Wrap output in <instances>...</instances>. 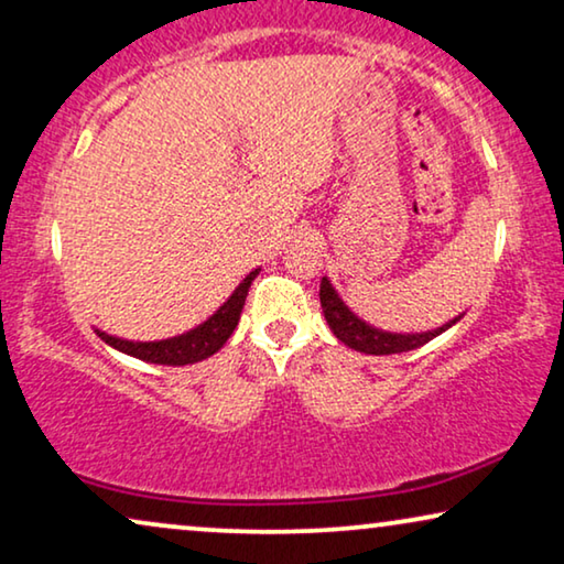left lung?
Instances as JSON below:
<instances>
[{
	"label": "left lung",
	"mask_w": 564,
	"mask_h": 564,
	"mask_svg": "<svg viewBox=\"0 0 564 564\" xmlns=\"http://www.w3.org/2000/svg\"><path fill=\"white\" fill-rule=\"evenodd\" d=\"M319 301L324 308V319H327L329 329L335 332L339 343H345L347 347H352V350L365 352V355H399V352L416 350V347L432 343L434 337L442 335L444 329H449L452 324L459 319L457 316V319L442 324L437 329L419 332V335H395V332H383V329L370 327V324H365L360 316H355L350 308L345 306V301L337 296V291L332 289L329 279H322Z\"/></svg>",
	"instance_id": "8db88e82"
}]
</instances>
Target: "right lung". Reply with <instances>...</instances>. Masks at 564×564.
I'll list each match as a JSON object with an SVG mask.
<instances>
[{"label":"right lung","mask_w":564,"mask_h":564,"mask_svg":"<svg viewBox=\"0 0 564 564\" xmlns=\"http://www.w3.org/2000/svg\"><path fill=\"white\" fill-rule=\"evenodd\" d=\"M258 271L245 275V281L237 285L232 296H229L225 304L217 308V314H212L209 319L192 332H184V335L171 337V339H158V343H132V339H120L107 335V332H99L97 335L105 339L107 345H112L115 350L124 355H132V358L145 360V362H158V365H192L212 358L214 352L219 350L221 345L227 343L229 335H232L237 322H240L245 299H248L250 283L256 281Z\"/></svg>","instance_id":"1"}]
</instances>
